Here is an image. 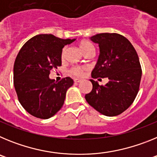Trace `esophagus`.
Returning <instances> with one entry per match:
<instances>
[{"label": "esophagus", "instance_id": "34e87169", "mask_svg": "<svg viewBox=\"0 0 157 157\" xmlns=\"http://www.w3.org/2000/svg\"><path fill=\"white\" fill-rule=\"evenodd\" d=\"M81 81H82V80L79 79V78H75V79H74V82L75 83H78V82H80Z\"/></svg>", "mask_w": 157, "mask_h": 157}]
</instances>
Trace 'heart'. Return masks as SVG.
Listing matches in <instances>:
<instances>
[{
  "label": "heart",
  "mask_w": 157,
  "mask_h": 157,
  "mask_svg": "<svg viewBox=\"0 0 157 157\" xmlns=\"http://www.w3.org/2000/svg\"><path fill=\"white\" fill-rule=\"evenodd\" d=\"M78 47H79V49L81 50V52L83 54H86L87 52H91V51H94V45L91 44L90 42H89L87 41H82L78 44ZM65 53V48H63V51H62L61 56L62 58L64 56ZM86 70V69L85 67H75L71 70V72L72 74L78 76V77H82L83 76L84 73H85Z\"/></svg>",
  "instance_id": "1"
}]
</instances>
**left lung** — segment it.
<instances>
[{"label":"left lung","mask_w":157,"mask_h":157,"mask_svg":"<svg viewBox=\"0 0 157 157\" xmlns=\"http://www.w3.org/2000/svg\"><path fill=\"white\" fill-rule=\"evenodd\" d=\"M90 40L98 44L100 49L91 76L93 78H108L109 82L100 86L98 82L90 79L93 89L85 98L102 115L118 116L131 105L139 90L141 78L139 58L132 44L119 34H98Z\"/></svg>","instance_id":"1"}]
</instances>
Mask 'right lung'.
I'll list each match as a JSON object with an SVG mask.
<instances>
[{
  "label": "right lung",
  "mask_w": 157,
  "mask_h": 157,
  "mask_svg": "<svg viewBox=\"0 0 157 157\" xmlns=\"http://www.w3.org/2000/svg\"><path fill=\"white\" fill-rule=\"evenodd\" d=\"M75 39H61L52 34H38L19 50L13 68L14 86L19 103L34 117L48 119L61 109L67 89L74 81L49 78L52 68L61 66L62 49Z\"/></svg>",
  "instance_id": "obj_1"
}]
</instances>
